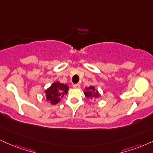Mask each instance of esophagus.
Returning a JSON list of instances; mask_svg holds the SVG:
<instances>
[{"instance_id":"esophagus-1","label":"esophagus","mask_w":153,"mask_h":153,"mask_svg":"<svg viewBox=\"0 0 153 153\" xmlns=\"http://www.w3.org/2000/svg\"><path fill=\"white\" fill-rule=\"evenodd\" d=\"M73 87L74 88H80V84H74L73 85Z\"/></svg>"}]
</instances>
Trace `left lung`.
Masks as SVG:
<instances>
[{
    "instance_id": "8db88e82",
    "label": "left lung",
    "mask_w": 153,
    "mask_h": 153,
    "mask_svg": "<svg viewBox=\"0 0 153 153\" xmlns=\"http://www.w3.org/2000/svg\"><path fill=\"white\" fill-rule=\"evenodd\" d=\"M84 94L88 98H98L100 96L97 90L95 89L94 86H90V87L85 88V91L84 92Z\"/></svg>"
}]
</instances>
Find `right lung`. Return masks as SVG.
<instances>
[{
	"instance_id": "1",
	"label": "right lung",
	"mask_w": 153,
	"mask_h": 153,
	"mask_svg": "<svg viewBox=\"0 0 153 153\" xmlns=\"http://www.w3.org/2000/svg\"><path fill=\"white\" fill-rule=\"evenodd\" d=\"M68 91V85L60 83V82H55L47 90L45 94L46 100L49 103L55 105L60 102L62 97L67 94Z\"/></svg>"
}]
</instances>
